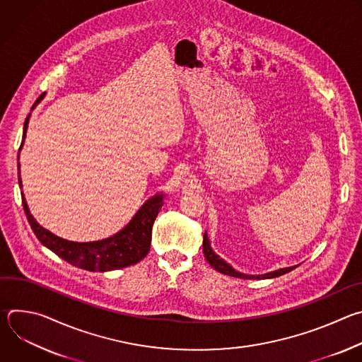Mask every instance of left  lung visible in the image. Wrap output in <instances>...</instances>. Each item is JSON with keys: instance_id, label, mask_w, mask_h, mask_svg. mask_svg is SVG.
<instances>
[{"instance_id": "obj_1", "label": "left lung", "mask_w": 362, "mask_h": 362, "mask_svg": "<svg viewBox=\"0 0 362 362\" xmlns=\"http://www.w3.org/2000/svg\"><path fill=\"white\" fill-rule=\"evenodd\" d=\"M203 253H204L206 261L209 262V265H211L214 269H216L218 272H221V274H223V275H229V276H233V278H242V279H253V278H256V279H261V278L267 279V278H276V276H281V275H284V274H288V272H291L292 269L296 268V267L284 268V269H278V271H275V272H269V274H265V275H257V276H249V275L239 274V272H236L232 267H229L223 259H221V257L212 250L211 243H209V239H208V235H206V232H204V235H203Z\"/></svg>"}]
</instances>
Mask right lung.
I'll list each match as a JSON object with an SVG mask.
<instances>
[{
  "label": "right lung",
  "mask_w": 362,
  "mask_h": 362,
  "mask_svg": "<svg viewBox=\"0 0 362 362\" xmlns=\"http://www.w3.org/2000/svg\"><path fill=\"white\" fill-rule=\"evenodd\" d=\"M41 97L42 94L37 98V103ZM27 126H28V117L24 122L23 139L25 137ZM18 168H20V163H18ZM18 183L21 187L20 177H18ZM162 197L163 196L159 194L148 199L141 206L140 211L134 215V218L130 221V223L117 235L105 240L87 242V243L64 240L48 232L47 229L41 228L35 222V219L31 216L24 194H23V206L33 232L44 246H47L49 250H53L57 256H60L62 259H64L66 262L77 268L91 271V272H106V271H115V269H122V268L134 265L140 262L148 253L150 242H151V228L163 204Z\"/></svg>",
  "instance_id": "add662e5"
}]
</instances>
